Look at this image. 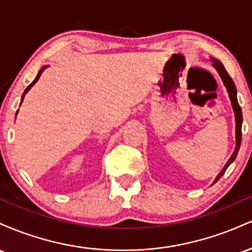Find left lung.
<instances>
[{
    "label": "left lung",
    "instance_id": "1",
    "mask_svg": "<svg viewBox=\"0 0 252 252\" xmlns=\"http://www.w3.org/2000/svg\"><path fill=\"white\" fill-rule=\"evenodd\" d=\"M211 62H212L213 67H215L216 71L218 72L219 77H220V79L222 80V84H224V86H225V88H226V91H227V94H228V98H230V100H231V105H232L233 112H235V121H236V147H235V150H233L232 155H231V158H228L227 162L225 163L224 168L220 170V173H219V174L217 175V178L215 179V181H213V184H216V182L218 181L222 175H224L225 170L227 169V167L230 166V164L236 160L237 154H238L239 148H241L243 115H242L241 106H239L238 100H237V89H236V86H235V83H233V80L231 79V77L228 76V73L226 72V70H225L224 65H222V63L219 62L218 59H215V58H211Z\"/></svg>",
    "mask_w": 252,
    "mask_h": 252
}]
</instances>
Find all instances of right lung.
<instances>
[{
    "mask_svg": "<svg viewBox=\"0 0 252 252\" xmlns=\"http://www.w3.org/2000/svg\"><path fill=\"white\" fill-rule=\"evenodd\" d=\"M47 67H48V65H45V66H42V67H41V68H40V70H39V72H37V76H36V78H35V79H34V80H33V82H32V83L30 84V85H28V86H27V89H26V90H25L24 94H22V97H21V102H20V105H21V104H22V102H24V98H25V96H26V94H27V92H28V91H30V90H31L32 88H33V86H34V84H35V83L37 82V80H39V78H40V76H41V74H42V72H43V71H45V68H47ZM17 112H19V110H17V111H16V115H17Z\"/></svg>",
    "mask_w": 252,
    "mask_h": 252,
    "instance_id": "right-lung-1",
    "label": "right lung"
}]
</instances>
